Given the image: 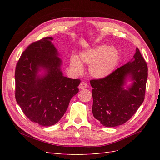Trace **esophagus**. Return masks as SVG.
<instances>
[{
  "label": "esophagus",
  "instance_id": "obj_1",
  "mask_svg": "<svg viewBox=\"0 0 160 160\" xmlns=\"http://www.w3.org/2000/svg\"><path fill=\"white\" fill-rule=\"evenodd\" d=\"M87 88H88V84H87V83H85V82H81L79 85V88L81 89H85Z\"/></svg>",
  "mask_w": 160,
  "mask_h": 160
}]
</instances>
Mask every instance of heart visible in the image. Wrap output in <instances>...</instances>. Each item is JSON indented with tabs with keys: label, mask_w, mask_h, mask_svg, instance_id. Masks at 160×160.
I'll return each instance as SVG.
<instances>
[{
	"label": "heart",
	"mask_w": 160,
	"mask_h": 160,
	"mask_svg": "<svg viewBox=\"0 0 160 160\" xmlns=\"http://www.w3.org/2000/svg\"><path fill=\"white\" fill-rule=\"evenodd\" d=\"M120 53L117 48L101 45L81 53L78 58L72 55L70 58L71 69L81 73L83 71L82 63L90 65V74L97 79L108 77L118 66Z\"/></svg>",
	"instance_id": "b5f03b06"
}]
</instances>
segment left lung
I'll return each mask as SVG.
<instances>
[{"mask_svg":"<svg viewBox=\"0 0 160 160\" xmlns=\"http://www.w3.org/2000/svg\"><path fill=\"white\" fill-rule=\"evenodd\" d=\"M132 84L125 88L127 78ZM148 79V66L136 48L133 59L108 77L92 79V112L105 127L122 125L132 117L143 103Z\"/></svg>","mask_w":160,"mask_h":160,"instance_id":"8db88e82","label":"left lung"}]
</instances>
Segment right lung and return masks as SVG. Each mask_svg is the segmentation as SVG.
<instances>
[{
	"label": "right lung",
	"mask_w": 160,
	"mask_h": 160,
	"mask_svg": "<svg viewBox=\"0 0 160 160\" xmlns=\"http://www.w3.org/2000/svg\"><path fill=\"white\" fill-rule=\"evenodd\" d=\"M45 37L28 45L15 69V98L27 118L42 126L55 125L62 118L70 100L79 92L80 79L62 75V61ZM42 69L45 73L38 74Z\"/></svg>",
	"instance_id": "add662e5"
}]
</instances>
